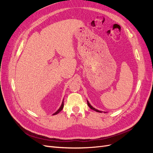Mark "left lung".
Wrapping results in <instances>:
<instances>
[{
	"instance_id": "left-lung-1",
	"label": "left lung",
	"mask_w": 153,
	"mask_h": 153,
	"mask_svg": "<svg viewBox=\"0 0 153 153\" xmlns=\"http://www.w3.org/2000/svg\"><path fill=\"white\" fill-rule=\"evenodd\" d=\"M87 105H88V106H89V108H91L92 110H93L96 111V112H102V111H100V110H97V109L94 108V107H92V106H91V105L89 103V101H87Z\"/></svg>"
}]
</instances>
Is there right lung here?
<instances>
[{"label": "right lung", "mask_w": 153, "mask_h": 153, "mask_svg": "<svg viewBox=\"0 0 153 153\" xmlns=\"http://www.w3.org/2000/svg\"><path fill=\"white\" fill-rule=\"evenodd\" d=\"M63 101H62V105H61V106H60V108H59V110L57 111V112H55V113H54L53 115H56V114H59L60 112H61V111L63 109V107H64V103H63Z\"/></svg>", "instance_id": "right-lung-1"}]
</instances>
